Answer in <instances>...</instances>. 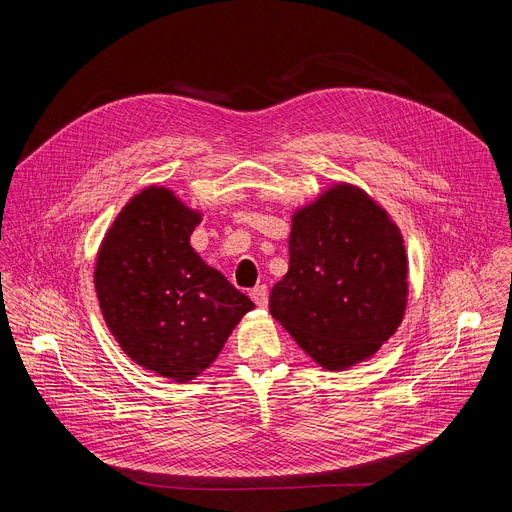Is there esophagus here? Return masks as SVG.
<instances>
[{"label":"esophagus","instance_id":"1","mask_svg":"<svg viewBox=\"0 0 512 512\" xmlns=\"http://www.w3.org/2000/svg\"><path fill=\"white\" fill-rule=\"evenodd\" d=\"M249 296H251V300H253L259 308H267V304H269V291H267L265 285H259V287L251 289Z\"/></svg>","mask_w":512,"mask_h":512}]
</instances>
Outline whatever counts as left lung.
Masks as SVG:
<instances>
[{
    "instance_id": "left-lung-1",
    "label": "left lung",
    "mask_w": 512,
    "mask_h": 512,
    "mask_svg": "<svg viewBox=\"0 0 512 512\" xmlns=\"http://www.w3.org/2000/svg\"><path fill=\"white\" fill-rule=\"evenodd\" d=\"M289 267L271 316L326 371L371 358L403 322L409 261L401 229L371 194L334 182L291 214Z\"/></svg>"
}]
</instances>
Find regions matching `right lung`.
Here are the masks:
<instances>
[{
    "mask_svg": "<svg viewBox=\"0 0 512 512\" xmlns=\"http://www.w3.org/2000/svg\"><path fill=\"white\" fill-rule=\"evenodd\" d=\"M200 221V210L152 184L121 208L95 263L99 306L121 350L176 383L204 373L255 308L192 249Z\"/></svg>",
    "mask_w": 512,
    "mask_h": 512,
    "instance_id": "right-lung-1",
    "label": "right lung"
}]
</instances>
